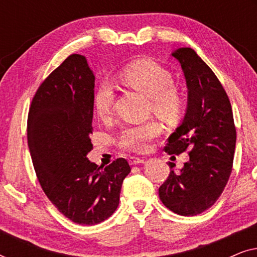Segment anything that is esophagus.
Here are the masks:
<instances>
[{
	"instance_id": "34e87169",
	"label": "esophagus",
	"mask_w": 257,
	"mask_h": 257,
	"mask_svg": "<svg viewBox=\"0 0 257 257\" xmlns=\"http://www.w3.org/2000/svg\"><path fill=\"white\" fill-rule=\"evenodd\" d=\"M130 164L131 165H140V164H144V159L142 158H137V157H131L130 158Z\"/></svg>"
}]
</instances>
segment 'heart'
<instances>
[{"label": "heart", "instance_id": "1", "mask_svg": "<svg viewBox=\"0 0 257 257\" xmlns=\"http://www.w3.org/2000/svg\"><path fill=\"white\" fill-rule=\"evenodd\" d=\"M122 85L150 98L151 111L166 121H173L180 114L182 99L174 87L173 77L166 69L150 59H139L126 65L119 72ZM115 93L110 83L104 82L94 90L92 103L98 117L108 119L114 111ZM163 132L157 121L128 126L119 137V145L133 152H145L150 143Z\"/></svg>", "mask_w": 257, "mask_h": 257}]
</instances>
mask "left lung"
Instances as JSON below:
<instances>
[{
	"mask_svg": "<svg viewBox=\"0 0 257 257\" xmlns=\"http://www.w3.org/2000/svg\"><path fill=\"white\" fill-rule=\"evenodd\" d=\"M180 63L187 85V107L181 124L168 138L165 151L189 160L180 171L172 168L160 186L159 196L172 212L193 216L220 198L233 167L236 130L231 105L223 86L208 65L191 48L172 52Z\"/></svg>",
	"mask_w": 257,
	"mask_h": 257,
	"instance_id": "left-lung-1",
	"label": "left lung"
}]
</instances>
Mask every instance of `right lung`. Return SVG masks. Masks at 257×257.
<instances>
[{
  "label": "right lung",
  "instance_id": "obj_1",
  "mask_svg": "<svg viewBox=\"0 0 257 257\" xmlns=\"http://www.w3.org/2000/svg\"><path fill=\"white\" fill-rule=\"evenodd\" d=\"M94 79L84 56H69L38 87L28 115V146L42 188L63 215L86 226L114 213L131 172L124 158L105 168L87 159Z\"/></svg>",
  "mask_w": 257,
  "mask_h": 257
}]
</instances>
